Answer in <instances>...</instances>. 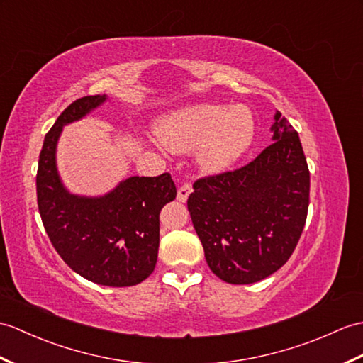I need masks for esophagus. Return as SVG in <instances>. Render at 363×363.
I'll list each match as a JSON object with an SVG mask.
<instances>
[{
	"label": "esophagus",
	"instance_id": "34e87169",
	"mask_svg": "<svg viewBox=\"0 0 363 363\" xmlns=\"http://www.w3.org/2000/svg\"><path fill=\"white\" fill-rule=\"evenodd\" d=\"M191 191H193V189H191V185H190V184H184V185H181V187L178 189V201H181V202H185V201H187Z\"/></svg>",
	"mask_w": 363,
	"mask_h": 363
}]
</instances>
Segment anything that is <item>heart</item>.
Masks as SVG:
<instances>
[{"label":"heart","instance_id":"b5f03b06","mask_svg":"<svg viewBox=\"0 0 363 363\" xmlns=\"http://www.w3.org/2000/svg\"><path fill=\"white\" fill-rule=\"evenodd\" d=\"M156 134L174 153L196 148V161L206 172H223L238 162L255 138V117L244 105L199 104L165 116Z\"/></svg>","mask_w":363,"mask_h":363}]
</instances>
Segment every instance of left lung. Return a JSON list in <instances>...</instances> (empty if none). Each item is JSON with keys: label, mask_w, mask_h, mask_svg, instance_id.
Masks as SVG:
<instances>
[{"label": "left lung", "mask_w": 363, "mask_h": 363, "mask_svg": "<svg viewBox=\"0 0 363 363\" xmlns=\"http://www.w3.org/2000/svg\"><path fill=\"white\" fill-rule=\"evenodd\" d=\"M272 143L238 170L201 178L187 206L212 272L250 284L292 255L309 206V170L300 138L280 111Z\"/></svg>", "instance_id": "obj_1"}]
</instances>
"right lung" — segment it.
Listing matches in <instances>:
<instances>
[{"label": "right lung", "instance_id": "1", "mask_svg": "<svg viewBox=\"0 0 363 363\" xmlns=\"http://www.w3.org/2000/svg\"><path fill=\"white\" fill-rule=\"evenodd\" d=\"M106 96L77 99L48 131L38 159L37 201L52 246L74 272L86 280L125 288L155 271L159 213L176 198L170 173L131 176L105 196L72 195L57 172L55 150L63 126L102 105Z\"/></svg>", "mask_w": 363, "mask_h": 363}]
</instances>
